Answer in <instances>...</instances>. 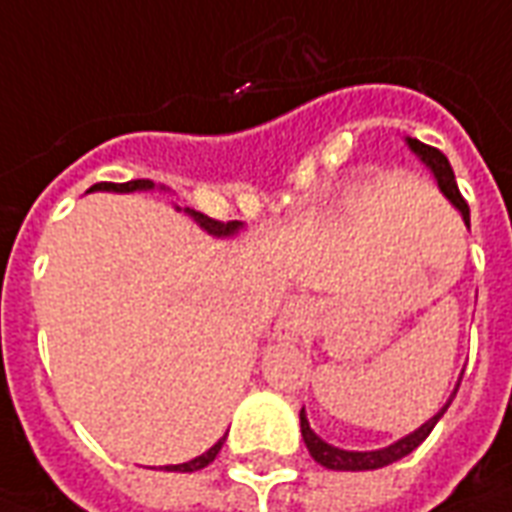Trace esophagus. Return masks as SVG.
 Wrapping results in <instances>:
<instances>
[{"instance_id":"obj_1","label":"esophagus","mask_w":512,"mask_h":512,"mask_svg":"<svg viewBox=\"0 0 512 512\" xmlns=\"http://www.w3.org/2000/svg\"><path fill=\"white\" fill-rule=\"evenodd\" d=\"M311 300L308 298H292L287 303V308L282 311V317L276 322V335L279 338H287V341H295L303 330H306L308 319H311Z\"/></svg>"}]
</instances>
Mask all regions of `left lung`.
Here are the masks:
<instances>
[{"instance_id": "obj_1", "label": "left lung", "mask_w": 512, "mask_h": 512, "mask_svg": "<svg viewBox=\"0 0 512 512\" xmlns=\"http://www.w3.org/2000/svg\"><path fill=\"white\" fill-rule=\"evenodd\" d=\"M408 142V147H411L416 155L421 158V163L427 166L432 174H435V179H438V187L440 193L446 195L448 201L459 209V214H462L464 225L470 228V206H467V201L462 198V193H459V187H456V177H454V169H451V163H448V158L443 155V152L438 150V147H429V144L419 142V139H405ZM459 384H462V378L456 381L454 392H451V397H448V403L440 408L435 416L429 421H424L419 429H413L411 435H405V438H400L397 443H392V446L386 448H378V451H343V448H335L330 446V443H325V440L319 438L317 432L311 429V424H308L306 419V411H300V435H303V443H306L308 454L314 456V462H319L322 467H327V470H343V473H360V470H378V467H386V464L397 462V459H403V456H408L411 451H416V448L427 440V435L435 429V424L440 421V416L448 411V405H451V400L456 397V389H459Z\"/></svg>"}]
</instances>
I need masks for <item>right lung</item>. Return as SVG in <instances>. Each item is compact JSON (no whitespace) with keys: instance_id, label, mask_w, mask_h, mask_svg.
Segmentation results:
<instances>
[{"instance_id":"obj_1","label":"right lung","mask_w":512,"mask_h":512,"mask_svg":"<svg viewBox=\"0 0 512 512\" xmlns=\"http://www.w3.org/2000/svg\"><path fill=\"white\" fill-rule=\"evenodd\" d=\"M93 190H112V193H134V190H155V185H152L150 179H131V182H123V185H115V182H99V185L91 187ZM161 190H166V187H161ZM179 209V206H177ZM187 217H193L201 228L209 233V236H217V239H230V236H236L241 228H244V222L233 220V222H220V220H212V217H206V214L195 212V209H185ZM222 443H225V438H220L217 443H214L206 454L195 456V459H190V462H182V464H166V470L169 473H195V470H204L206 464L214 462V456L220 454Z\"/></svg>"}]
</instances>
